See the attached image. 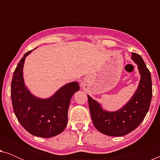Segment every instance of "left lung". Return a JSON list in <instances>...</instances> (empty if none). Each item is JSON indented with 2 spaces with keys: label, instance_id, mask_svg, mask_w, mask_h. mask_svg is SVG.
Returning a JSON list of instances; mask_svg holds the SVG:
<instances>
[{
  "label": "left lung",
  "instance_id": "left-lung-1",
  "mask_svg": "<svg viewBox=\"0 0 160 160\" xmlns=\"http://www.w3.org/2000/svg\"><path fill=\"white\" fill-rule=\"evenodd\" d=\"M132 60L138 65L141 79L131 99L117 111L104 110L99 102L88 97L93 124L99 132L109 136H123L136 129L149 109L152 97L150 71L138 54L132 52Z\"/></svg>",
  "mask_w": 160,
  "mask_h": 160
}]
</instances>
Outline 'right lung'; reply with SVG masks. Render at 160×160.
I'll return each instance as SVG.
<instances>
[{
	"label": "right lung",
	"instance_id": "add662e5",
	"mask_svg": "<svg viewBox=\"0 0 160 160\" xmlns=\"http://www.w3.org/2000/svg\"><path fill=\"white\" fill-rule=\"evenodd\" d=\"M31 52L25 54L14 72L11 87L14 112L19 123L30 134L41 138L54 137L66 128L71 99L79 90V85L76 82H70L47 99L32 95L23 78L24 62Z\"/></svg>",
	"mask_w": 160,
	"mask_h": 160
}]
</instances>
